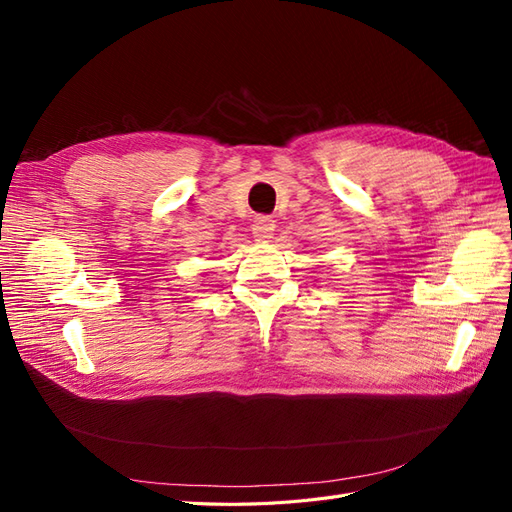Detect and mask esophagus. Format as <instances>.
Here are the masks:
<instances>
[{"label":"esophagus","instance_id":"esophagus-1","mask_svg":"<svg viewBox=\"0 0 512 512\" xmlns=\"http://www.w3.org/2000/svg\"><path fill=\"white\" fill-rule=\"evenodd\" d=\"M273 232H275V222L269 218V215H256V220L252 224L254 241L267 243L269 239H273Z\"/></svg>","mask_w":512,"mask_h":512}]
</instances>
